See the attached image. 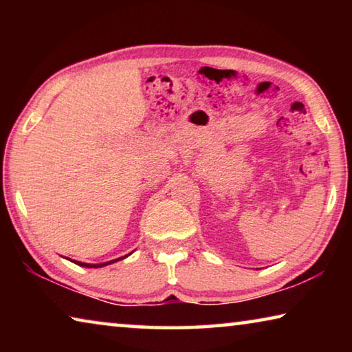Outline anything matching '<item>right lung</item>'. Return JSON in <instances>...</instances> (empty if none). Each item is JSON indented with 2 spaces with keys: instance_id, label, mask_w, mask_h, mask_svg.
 <instances>
[{
  "instance_id": "1",
  "label": "right lung",
  "mask_w": 352,
  "mask_h": 352,
  "mask_svg": "<svg viewBox=\"0 0 352 352\" xmlns=\"http://www.w3.org/2000/svg\"><path fill=\"white\" fill-rule=\"evenodd\" d=\"M127 256H129V254H127ZM127 256H122V258H118V259H113V261H109V262H104V264H87V262H80V261H74V262H76L77 265H80V267H88V269H99V267L113 264V262L121 261V259H124V258H127Z\"/></svg>"
}]
</instances>
